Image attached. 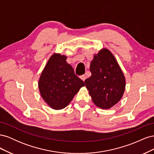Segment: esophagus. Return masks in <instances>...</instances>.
Listing matches in <instances>:
<instances>
[{
	"mask_svg": "<svg viewBox=\"0 0 154 154\" xmlns=\"http://www.w3.org/2000/svg\"><path fill=\"white\" fill-rule=\"evenodd\" d=\"M80 78L82 79V80L83 82H85V80H86V78H87V76H86L85 75H82V76H80Z\"/></svg>",
	"mask_w": 154,
	"mask_h": 154,
	"instance_id": "1",
	"label": "esophagus"
}]
</instances>
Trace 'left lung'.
<instances>
[{
    "mask_svg": "<svg viewBox=\"0 0 154 154\" xmlns=\"http://www.w3.org/2000/svg\"><path fill=\"white\" fill-rule=\"evenodd\" d=\"M92 75L85 80L92 101L102 109H109L122 99L125 78L118 62L105 48L94 54L90 66Z\"/></svg>",
    "mask_w": 154,
    "mask_h": 154,
    "instance_id": "8db88e82",
    "label": "left lung"
}]
</instances>
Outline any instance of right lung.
<instances>
[{
	"mask_svg": "<svg viewBox=\"0 0 154 154\" xmlns=\"http://www.w3.org/2000/svg\"><path fill=\"white\" fill-rule=\"evenodd\" d=\"M67 57L54 53L49 59L42 72L38 88L40 95L50 107L54 110L64 109L74 96L85 86V83L66 62Z\"/></svg>",
	"mask_w": 154,
	"mask_h": 154,
	"instance_id": "1",
	"label": "right lung"
}]
</instances>
